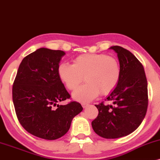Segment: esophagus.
Returning <instances> with one entry per match:
<instances>
[{"label":"esophagus","instance_id":"esophagus-1","mask_svg":"<svg viewBox=\"0 0 160 160\" xmlns=\"http://www.w3.org/2000/svg\"><path fill=\"white\" fill-rule=\"evenodd\" d=\"M82 107H83V108H85L86 107H88V103H83L82 104Z\"/></svg>","mask_w":160,"mask_h":160}]
</instances>
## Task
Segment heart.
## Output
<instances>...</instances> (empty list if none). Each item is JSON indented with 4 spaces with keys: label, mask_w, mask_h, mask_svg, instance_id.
<instances>
[{
    "label": "heart",
    "mask_w": 160,
    "mask_h": 160,
    "mask_svg": "<svg viewBox=\"0 0 160 160\" xmlns=\"http://www.w3.org/2000/svg\"><path fill=\"white\" fill-rule=\"evenodd\" d=\"M60 80L66 87L73 91L85 78L86 83L73 93L77 101L88 103L98 94L112 92L119 84L121 68L116 59L106 54L88 53L73 60V64L62 62L57 69Z\"/></svg>",
    "instance_id": "heart-1"
}]
</instances>
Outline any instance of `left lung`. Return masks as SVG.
Listing matches in <instances>:
<instances>
[{
	"instance_id": "1",
	"label": "left lung",
	"mask_w": 160,
	"mask_h": 160,
	"mask_svg": "<svg viewBox=\"0 0 160 160\" xmlns=\"http://www.w3.org/2000/svg\"><path fill=\"white\" fill-rule=\"evenodd\" d=\"M110 49L117 53L121 68L120 81L107 100L95 105L98 116L91 125L94 132L103 138L114 139L135 131L146 115L148 106V81L142 64L133 53L120 46Z\"/></svg>"
}]
</instances>
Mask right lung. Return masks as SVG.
Instances as JSON below:
<instances>
[{
    "label": "right lung",
    "instance_id": "right-lung-1",
    "mask_svg": "<svg viewBox=\"0 0 160 160\" xmlns=\"http://www.w3.org/2000/svg\"><path fill=\"white\" fill-rule=\"evenodd\" d=\"M62 51L39 48L24 57L12 85V102L19 123L28 133L46 140H56L70 128L72 120L82 111L71 101L57 72Z\"/></svg>",
    "mask_w": 160,
    "mask_h": 160
}]
</instances>
